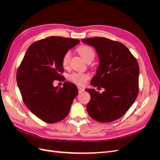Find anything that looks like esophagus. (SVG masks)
<instances>
[{
    "label": "esophagus",
    "mask_w": 160,
    "mask_h": 160,
    "mask_svg": "<svg viewBox=\"0 0 160 160\" xmlns=\"http://www.w3.org/2000/svg\"><path fill=\"white\" fill-rule=\"evenodd\" d=\"M77 89H78V91H79V93H81V92H83V91H84V89L83 88H80V87H78V88H77Z\"/></svg>",
    "instance_id": "obj_1"
}]
</instances>
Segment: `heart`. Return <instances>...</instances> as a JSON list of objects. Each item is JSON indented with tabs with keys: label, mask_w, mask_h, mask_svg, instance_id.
Wrapping results in <instances>:
<instances>
[{
	"label": "heart",
	"mask_w": 160,
	"mask_h": 160,
	"mask_svg": "<svg viewBox=\"0 0 160 160\" xmlns=\"http://www.w3.org/2000/svg\"><path fill=\"white\" fill-rule=\"evenodd\" d=\"M77 51L83 58V59L87 62L92 60L93 61L95 57V51L89 46L83 45L79 47L77 49ZM71 60V52L69 51H66L62 57V65L64 68H67L69 65ZM89 75L83 72H73L69 75V79L75 84L79 85H83L85 83L86 81L88 79Z\"/></svg>",
	"instance_id": "1"
}]
</instances>
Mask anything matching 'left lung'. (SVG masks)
<instances>
[{
	"mask_svg": "<svg viewBox=\"0 0 160 160\" xmlns=\"http://www.w3.org/2000/svg\"><path fill=\"white\" fill-rule=\"evenodd\" d=\"M82 42L93 46L99 58L97 74L91 84L105 89L102 93L93 89H85L91 95L87 111L99 122H113L122 117L137 98L138 62L122 42L105 37L85 38Z\"/></svg>",
	"mask_w": 160,
	"mask_h": 160,
	"instance_id": "1",
	"label": "left lung"
}]
</instances>
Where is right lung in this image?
Masks as SVG:
<instances>
[{"label":"right lung","mask_w":160,"mask_h":160,"mask_svg":"<svg viewBox=\"0 0 160 160\" xmlns=\"http://www.w3.org/2000/svg\"><path fill=\"white\" fill-rule=\"evenodd\" d=\"M79 41L61 37H49L29 46L18 67L17 81L22 100L31 112L43 122L57 123L68 115L78 94L77 86L64 82L59 88L55 80L64 81L62 57Z\"/></svg>","instance_id":"1"}]
</instances>
